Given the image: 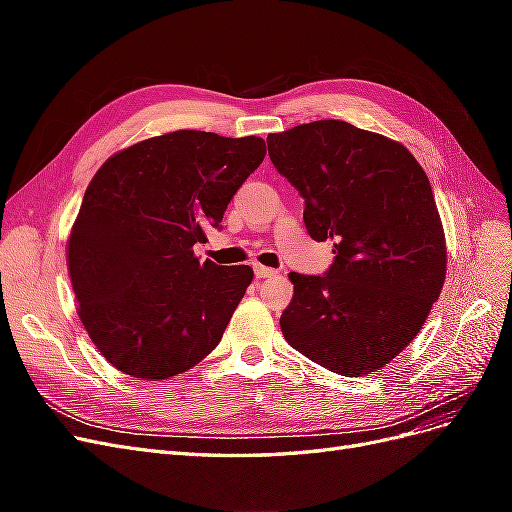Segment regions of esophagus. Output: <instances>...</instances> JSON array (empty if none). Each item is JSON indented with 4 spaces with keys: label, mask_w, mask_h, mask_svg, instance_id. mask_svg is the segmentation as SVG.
<instances>
[{
    "label": "esophagus",
    "mask_w": 512,
    "mask_h": 512,
    "mask_svg": "<svg viewBox=\"0 0 512 512\" xmlns=\"http://www.w3.org/2000/svg\"><path fill=\"white\" fill-rule=\"evenodd\" d=\"M254 275L260 277V280H265V277H275L277 271L269 269V267H262V265H254Z\"/></svg>",
    "instance_id": "esophagus-1"
}]
</instances>
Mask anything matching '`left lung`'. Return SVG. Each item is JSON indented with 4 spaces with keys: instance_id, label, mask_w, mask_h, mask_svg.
<instances>
[{
    "instance_id": "1",
    "label": "left lung",
    "mask_w": 512,
    "mask_h": 512,
    "mask_svg": "<svg viewBox=\"0 0 512 512\" xmlns=\"http://www.w3.org/2000/svg\"><path fill=\"white\" fill-rule=\"evenodd\" d=\"M277 173L305 200L324 275L290 273L286 342L335 374H371L404 350L438 301L446 243L425 170L391 138L322 119L267 136Z\"/></svg>"
}]
</instances>
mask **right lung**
Here are the masks:
<instances>
[{"instance_id":"1","label":"right lung","mask_w":512,"mask_h":512,"mask_svg":"<svg viewBox=\"0 0 512 512\" xmlns=\"http://www.w3.org/2000/svg\"><path fill=\"white\" fill-rule=\"evenodd\" d=\"M265 153L258 136L177 130L115 153L87 185L68 271L91 342L123 374L166 380L220 344L254 271L200 262L194 243Z\"/></svg>"}]
</instances>
